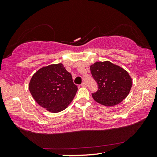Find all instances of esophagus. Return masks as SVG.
<instances>
[{
    "label": "esophagus",
    "instance_id": "1",
    "mask_svg": "<svg viewBox=\"0 0 157 157\" xmlns=\"http://www.w3.org/2000/svg\"><path fill=\"white\" fill-rule=\"evenodd\" d=\"M81 86H82V87H86V83L85 82H82V84H81Z\"/></svg>",
    "mask_w": 157,
    "mask_h": 157
}]
</instances>
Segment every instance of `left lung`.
Instances as JSON below:
<instances>
[{
    "mask_svg": "<svg viewBox=\"0 0 157 157\" xmlns=\"http://www.w3.org/2000/svg\"><path fill=\"white\" fill-rule=\"evenodd\" d=\"M90 71L98 86V91L92 94L96 102L110 107L128 96L132 79L123 68L109 61H97L90 65Z\"/></svg>",
    "mask_w": 157,
    "mask_h": 157,
    "instance_id": "8db88e82",
    "label": "left lung"
}]
</instances>
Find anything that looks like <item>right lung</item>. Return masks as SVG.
Returning a JSON list of instances; mask_svg holds the SVG:
<instances>
[{
    "label": "right lung",
    "instance_id": "add662e5",
    "mask_svg": "<svg viewBox=\"0 0 157 157\" xmlns=\"http://www.w3.org/2000/svg\"><path fill=\"white\" fill-rule=\"evenodd\" d=\"M29 90L38 104L51 113L65 110L75 97L78 88L62 63L38 69L29 83Z\"/></svg>",
    "mask_w": 157,
    "mask_h": 157
}]
</instances>
